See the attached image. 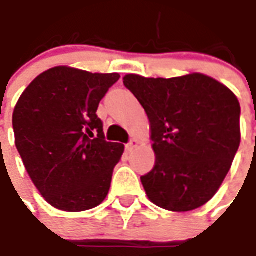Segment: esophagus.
Here are the masks:
<instances>
[{
  "label": "esophagus",
  "mask_w": 256,
  "mask_h": 256,
  "mask_svg": "<svg viewBox=\"0 0 256 256\" xmlns=\"http://www.w3.org/2000/svg\"><path fill=\"white\" fill-rule=\"evenodd\" d=\"M136 146H138V140H135V139H131V140H130V143H126L125 148H126V152H132V150L136 148Z\"/></svg>",
  "instance_id": "obj_1"
}]
</instances>
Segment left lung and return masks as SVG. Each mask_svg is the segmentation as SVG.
<instances>
[{
    "label": "left lung",
    "instance_id": "1",
    "mask_svg": "<svg viewBox=\"0 0 256 256\" xmlns=\"http://www.w3.org/2000/svg\"><path fill=\"white\" fill-rule=\"evenodd\" d=\"M150 121L156 153L140 176L148 200L174 212L200 208L228 175L240 146V103L232 90L200 73L175 78L124 77Z\"/></svg>",
    "mask_w": 256,
    "mask_h": 256
}]
</instances>
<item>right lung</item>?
Here are the masks:
<instances>
[{
  "mask_svg": "<svg viewBox=\"0 0 256 256\" xmlns=\"http://www.w3.org/2000/svg\"><path fill=\"white\" fill-rule=\"evenodd\" d=\"M118 78L117 73L54 67L16 103V148L38 192L60 211H86L108 196L124 144L106 142L96 110Z\"/></svg>",
  "mask_w": 256,
  "mask_h": 256,
  "instance_id": "1",
  "label": "right lung"
}]
</instances>
